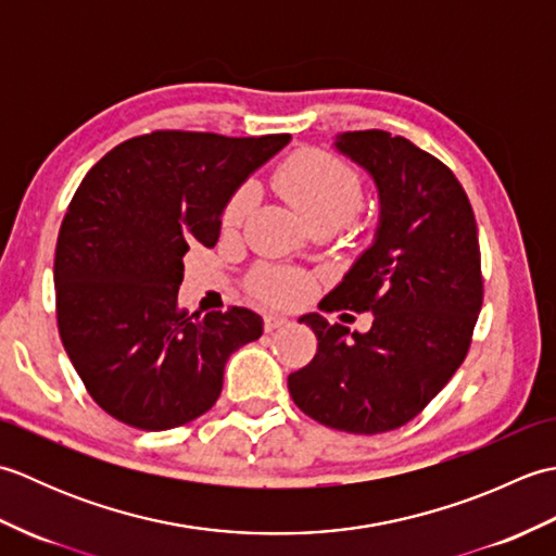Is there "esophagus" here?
Returning <instances> with one entry per match:
<instances>
[{
	"instance_id": "esophagus-1",
	"label": "esophagus",
	"mask_w": 556,
	"mask_h": 556,
	"mask_svg": "<svg viewBox=\"0 0 556 556\" xmlns=\"http://www.w3.org/2000/svg\"><path fill=\"white\" fill-rule=\"evenodd\" d=\"M285 325H289V317L287 315H281V313H267L265 315V329H267V332H271V329L285 327Z\"/></svg>"
}]
</instances>
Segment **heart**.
<instances>
[{
	"label": "heart",
	"instance_id": "b5f03b06",
	"mask_svg": "<svg viewBox=\"0 0 556 556\" xmlns=\"http://www.w3.org/2000/svg\"><path fill=\"white\" fill-rule=\"evenodd\" d=\"M275 186L289 203L296 207L305 222L344 224L363 205L365 186L358 169L325 150H303L289 157L275 174ZM255 203V188L243 186L224 207V224L236 227L245 219ZM308 281L299 271L263 269L253 281V291L269 303H293L301 299Z\"/></svg>",
	"mask_w": 556,
	"mask_h": 556
}]
</instances>
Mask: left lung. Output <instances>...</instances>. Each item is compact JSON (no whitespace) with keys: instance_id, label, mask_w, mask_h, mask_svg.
Segmentation results:
<instances>
[{"instance_id":"1","label":"left lung","mask_w":556,"mask_h":556,"mask_svg":"<svg viewBox=\"0 0 556 556\" xmlns=\"http://www.w3.org/2000/svg\"><path fill=\"white\" fill-rule=\"evenodd\" d=\"M334 148L372 176L380 224L320 305L368 311L372 327L303 315L317 353L289 375V394L327 428L380 434L416 418L466 358L482 308L478 224L454 172L410 140L372 128Z\"/></svg>"}]
</instances>
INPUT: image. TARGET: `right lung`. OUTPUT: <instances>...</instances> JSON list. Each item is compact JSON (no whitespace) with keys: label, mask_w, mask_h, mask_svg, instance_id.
I'll use <instances>...</instances> for the list:
<instances>
[{"label":"right lung","mask_w":556,"mask_h":556,"mask_svg":"<svg viewBox=\"0 0 556 556\" xmlns=\"http://www.w3.org/2000/svg\"><path fill=\"white\" fill-rule=\"evenodd\" d=\"M287 134L152 131L110 150L68 203L54 253L59 337L92 401L138 430L203 416L224 365L263 317L179 308L184 255L219 239L222 212Z\"/></svg>","instance_id":"add662e5"}]
</instances>
